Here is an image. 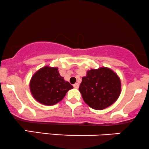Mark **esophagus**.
<instances>
[{"label": "esophagus", "mask_w": 149, "mask_h": 149, "mask_svg": "<svg viewBox=\"0 0 149 149\" xmlns=\"http://www.w3.org/2000/svg\"><path fill=\"white\" fill-rule=\"evenodd\" d=\"M73 86H74V88H79V84H77H77H74V85H73Z\"/></svg>", "instance_id": "1"}]
</instances>
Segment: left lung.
I'll return each mask as SVG.
<instances>
[{
  "mask_svg": "<svg viewBox=\"0 0 149 149\" xmlns=\"http://www.w3.org/2000/svg\"><path fill=\"white\" fill-rule=\"evenodd\" d=\"M79 90L85 103L92 109L102 110L118 98L121 92L120 79L109 68L91 69L82 78Z\"/></svg>",
  "mask_w": 149,
  "mask_h": 149,
  "instance_id": "left-lung-1",
  "label": "left lung"
}]
</instances>
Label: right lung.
Wrapping results in <instances>:
<instances>
[{"label":"right lung","instance_id":"add662e5","mask_svg":"<svg viewBox=\"0 0 149 149\" xmlns=\"http://www.w3.org/2000/svg\"><path fill=\"white\" fill-rule=\"evenodd\" d=\"M30 90L33 98L42 105H53L64 98L73 88L69 82L60 76L57 67L44 66L33 75Z\"/></svg>","mask_w":149,"mask_h":149}]
</instances>
